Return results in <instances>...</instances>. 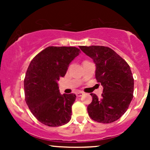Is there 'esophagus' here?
Returning <instances> with one entry per match:
<instances>
[{
  "mask_svg": "<svg viewBox=\"0 0 150 150\" xmlns=\"http://www.w3.org/2000/svg\"><path fill=\"white\" fill-rule=\"evenodd\" d=\"M83 92H78V93H76V96H78V97H80V96H83Z\"/></svg>",
  "mask_w": 150,
  "mask_h": 150,
  "instance_id": "obj_1",
  "label": "esophagus"
}]
</instances>
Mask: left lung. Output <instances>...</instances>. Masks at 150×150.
<instances>
[{
    "label": "left lung",
    "mask_w": 150,
    "mask_h": 150,
    "mask_svg": "<svg viewBox=\"0 0 150 150\" xmlns=\"http://www.w3.org/2000/svg\"><path fill=\"white\" fill-rule=\"evenodd\" d=\"M96 64V79L103 86L102 97L91 93L87 107L92 120L110 123L118 120L128 110L133 99L134 78L128 63L109 47L80 46Z\"/></svg>",
    "instance_id": "1"
}]
</instances>
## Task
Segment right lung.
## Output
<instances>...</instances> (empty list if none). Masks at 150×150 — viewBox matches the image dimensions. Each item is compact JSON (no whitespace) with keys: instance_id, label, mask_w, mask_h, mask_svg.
<instances>
[{"instance_id":"add662e5","label":"right lung","mask_w":150,"mask_h":150,"mask_svg":"<svg viewBox=\"0 0 150 150\" xmlns=\"http://www.w3.org/2000/svg\"><path fill=\"white\" fill-rule=\"evenodd\" d=\"M80 53L76 47L48 46L28 67L24 81L25 101L33 115L44 125L61 126L70 120L76 96L62 95L57 81Z\"/></svg>"}]
</instances>
